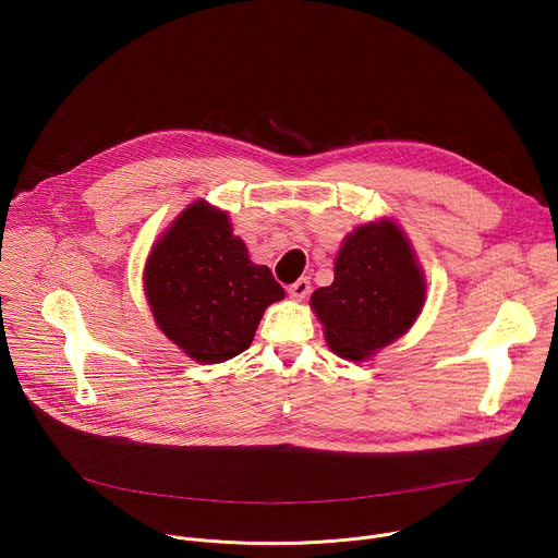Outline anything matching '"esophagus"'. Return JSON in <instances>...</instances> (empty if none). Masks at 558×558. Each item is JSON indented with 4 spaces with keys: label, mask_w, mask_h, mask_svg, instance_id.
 <instances>
[{
    "label": "esophagus",
    "mask_w": 558,
    "mask_h": 558,
    "mask_svg": "<svg viewBox=\"0 0 558 558\" xmlns=\"http://www.w3.org/2000/svg\"><path fill=\"white\" fill-rule=\"evenodd\" d=\"M308 291H311L308 278H300V280H295V282L289 287V295H291L293 300H304V298L308 295Z\"/></svg>",
    "instance_id": "1"
}]
</instances>
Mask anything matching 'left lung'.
I'll return each instance as SVG.
<instances>
[{"instance_id": "left-lung-1", "label": "left lung", "mask_w": 558, "mask_h": 558, "mask_svg": "<svg viewBox=\"0 0 558 558\" xmlns=\"http://www.w3.org/2000/svg\"><path fill=\"white\" fill-rule=\"evenodd\" d=\"M336 278L311 295L333 353L362 362L404 336L426 302V278L400 225L381 218L353 229Z\"/></svg>"}]
</instances>
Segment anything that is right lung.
Listing matches in <instances>:
<instances>
[{"label":"right lung","instance_id":"add662e5","mask_svg":"<svg viewBox=\"0 0 558 558\" xmlns=\"http://www.w3.org/2000/svg\"><path fill=\"white\" fill-rule=\"evenodd\" d=\"M143 289L158 329L203 364L247 351L265 308L284 298L269 267L250 260L227 211L205 201L183 209L154 243Z\"/></svg>","mask_w":558,"mask_h":558}]
</instances>
